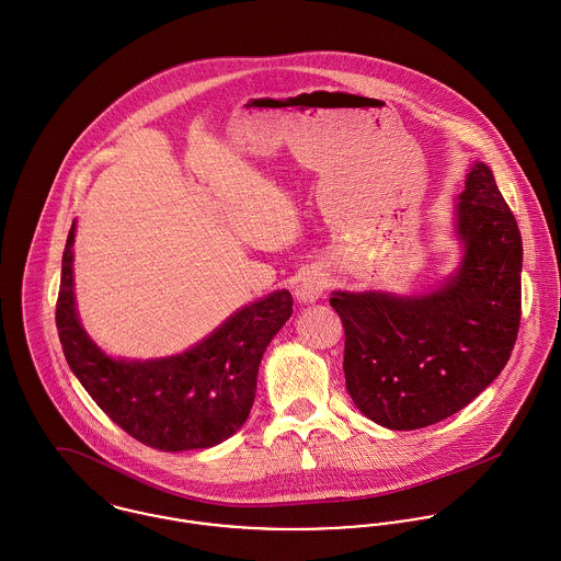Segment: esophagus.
<instances>
[{
	"label": "esophagus",
	"instance_id": "34e87169",
	"mask_svg": "<svg viewBox=\"0 0 561 561\" xmlns=\"http://www.w3.org/2000/svg\"><path fill=\"white\" fill-rule=\"evenodd\" d=\"M325 288H328V282L323 279V275L312 271V273H306V275L299 279L295 295H297V299L304 301V304H314V301L325 293Z\"/></svg>",
	"mask_w": 561,
	"mask_h": 561
}]
</instances>
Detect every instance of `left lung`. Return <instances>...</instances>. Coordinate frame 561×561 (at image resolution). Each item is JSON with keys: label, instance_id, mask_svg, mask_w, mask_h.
<instances>
[{"label": "left lung", "instance_id": "left-lung-1", "mask_svg": "<svg viewBox=\"0 0 561 561\" xmlns=\"http://www.w3.org/2000/svg\"><path fill=\"white\" fill-rule=\"evenodd\" d=\"M457 273L425 297L334 293L344 379L357 410L397 432L436 425L505 368L520 330V229L492 171L474 162L457 204Z\"/></svg>", "mask_w": 561, "mask_h": 561}]
</instances>
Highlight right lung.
I'll use <instances>...</instances> for the list:
<instances>
[{
	"mask_svg": "<svg viewBox=\"0 0 561 561\" xmlns=\"http://www.w3.org/2000/svg\"><path fill=\"white\" fill-rule=\"evenodd\" d=\"M73 236H67L56 325L65 357L93 397L125 434L158 450L219 445L249 416L257 366L273 336L293 314V297L277 290L255 301L191 351L153 362L104 355L80 328L73 301Z\"/></svg>",
	"mask_w": 561,
	"mask_h": 561,
	"instance_id": "obj_1",
	"label": "right lung"
}]
</instances>
